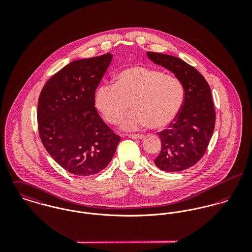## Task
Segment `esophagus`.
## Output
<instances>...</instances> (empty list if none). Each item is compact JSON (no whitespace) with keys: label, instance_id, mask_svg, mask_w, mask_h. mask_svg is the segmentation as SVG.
<instances>
[{"label":"esophagus","instance_id":"34e87169","mask_svg":"<svg viewBox=\"0 0 252 252\" xmlns=\"http://www.w3.org/2000/svg\"><path fill=\"white\" fill-rule=\"evenodd\" d=\"M128 137L131 139H135V140H140V139L144 138V135H142V134H130V135H128Z\"/></svg>","mask_w":252,"mask_h":252}]
</instances>
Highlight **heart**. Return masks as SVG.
<instances>
[{
	"label": "heart",
	"mask_w": 252,
	"mask_h": 252,
	"mask_svg": "<svg viewBox=\"0 0 252 252\" xmlns=\"http://www.w3.org/2000/svg\"><path fill=\"white\" fill-rule=\"evenodd\" d=\"M184 102V87L180 79L155 69L135 66L123 70L115 84L101 85L95 95V105L109 124L122 122L125 130L145 125L159 130L169 126L179 115Z\"/></svg>",
	"instance_id": "1"
}]
</instances>
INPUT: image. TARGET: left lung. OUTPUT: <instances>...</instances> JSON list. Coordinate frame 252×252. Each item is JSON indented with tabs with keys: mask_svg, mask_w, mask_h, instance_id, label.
I'll return each instance as SVG.
<instances>
[{
	"mask_svg": "<svg viewBox=\"0 0 252 252\" xmlns=\"http://www.w3.org/2000/svg\"><path fill=\"white\" fill-rule=\"evenodd\" d=\"M147 57L175 73L184 87V102L168 129L158 133L161 151L155 165L168 173L194 166L204 156L216 125V110L209 83L194 67L178 57L147 52Z\"/></svg>",
	"mask_w": 252,
	"mask_h": 252,
	"instance_id": "left-lung-1",
	"label": "left lung"
}]
</instances>
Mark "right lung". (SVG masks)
<instances>
[{"instance_id":"add662e5","label":"right lung","mask_w":252,"mask_h":252,"mask_svg":"<svg viewBox=\"0 0 252 252\" xmlns=\"http://www.w3.org/2000/svg\"><path fill=\"white\" fill-rule=\"evenodd\" d=\"M112 55L75 60L44 84L37 103L39 138L49 155L75 176L100 173L111 161L120 137L100 117L95 92Z\"/></svg>"}]
</instances>
